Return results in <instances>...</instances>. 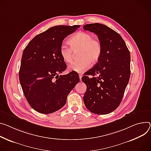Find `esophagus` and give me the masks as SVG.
Returning <instances> with one entry per match:
<instances>
[{
	"label": "esophagus",
	"mask_w": 151,
	"mask_h": 151,
	"mask_svg": "<svg viewBox=\"0 0 151 151\" xmlns=\"http://www.w3.org/2000/svg\"><path fill=\"white\" fill-rule=\"evenodd\" d=\"M79 79H80V81H81V79H82V76H83V75H82L81 74H79Z\"/></svg>",
	"instance_id": "obj_1"
}]
</instances>
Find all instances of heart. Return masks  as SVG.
Wrapping results in <instances>:
<instances>
[{
  "label": "heart",
  "mask_w": 151,
  "mask_h": 151,
  "mask_svg": "<svg viewBox=\"0 0 151 151\" xmlns=\"http://www.w3.org/2000/svg\"><path fill=\"white\" fill-rule=\"evenodd\" d=\"M70 46L63 45L60 47V55L64 62L70 63L72 60L73 50L79 49V60L73 61L69 70L77 73H83L89 67L90 63H97L101 58L102 47L100 41L94 38L93 34L87 32H79L68 40Z\"/></svg>",
  "instance_id": "obj_1"
}]
</instances>
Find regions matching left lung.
Wrapping results in <instances>:
<instances>
[{"label":"left lung","mask_w":151,"mask_h":151,"mask_svg":"<svg viewBox=\"0 0 151 151\" xmlns=\"http://www.w3.org/2000/svg\"><path fill=\"white\" fill-rule=\"evenodd\" d=\"M83 29L96 34L102 47L99 61L82 77L87 86L84 102L91 113H110L119 106L128 84L130 52L120 34L106 25L87 24Z\"/></svg>","instance_id":"1"}]
</instances>
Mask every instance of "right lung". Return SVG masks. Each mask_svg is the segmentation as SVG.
Here are the masks:
<instances>
[{
	"label": "right lung",
	"mask_w": 151,
	"mask_h": 151,
	"mask_svg": "<svg viewBox=\"0 0 151 151\" xmlns=\"http://www.w3.org/2000/svg\"><path fill=\"white\" fill-rule=\"evenodd\" d=\"M79 26H53L36 35L23 50L20 83L27 101L38 113L50 114L59 110L79 82L75 72L58 75L67 67L60 55L63 41Z\"/></svg>",
	"instance_id": "right-lung-1"
}]
</instances>
